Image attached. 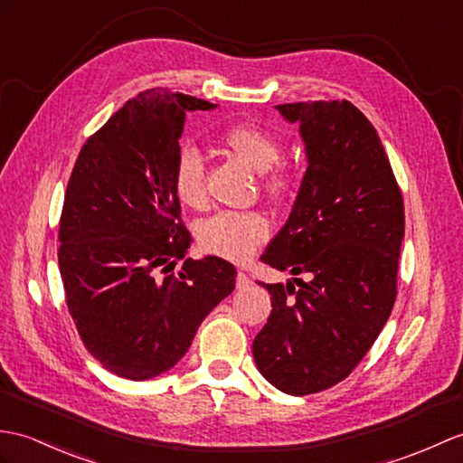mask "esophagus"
<instances>
[{"label":"esophagus","mask_w":463,"mask_h":463,"mask_svg":"<svg viewBox=\"0 0 463 463\" xmlns=\"http://www.w3.org/2000/svg\"><path fill=\"white\" fill-rule=\"evenodd\" d=\"M250 284H252V280H250V278L246 276L244 272H239V274H236V288H239V289H244V288H249Z\"/></svg>","instance_id":"esophagus-1"}]
</instances>
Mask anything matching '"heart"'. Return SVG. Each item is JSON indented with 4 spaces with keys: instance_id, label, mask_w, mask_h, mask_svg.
Listing matches in <instances>:
<instances>
[{
    "instance_id": "1",
    "label": "heart",
    "mask_w": 463,
    "mask_h": 463,
    "mask_svg": "<svg viewBox=\"0 0 463 463\" xmlns=\"http://www.w3.org/2000/svg\"><path fill=\"white\" fill-rule=\"evenodd\" d=\"M221 144L231 154L262 174V189L272 199H284L296 185V174L280 164L282 146L278 137L252 124H236L221 136ZM171 187L181 205L201 209L207 203L205 164L197 147H183L171 171ZM270 234V222L262 213L222 211L199 224L197 239L203 250L244 262Z\"/></svg>"
}]
</instances>
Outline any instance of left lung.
<instances>
[{"instance_id":"obj_1","label":"left lung","mask_w":463,"mask_h":463,"mask_svg":"<svg viewBox=\"0 0 463 463\" xmlns=\"http://www.w3.org/2000/svg\"><path fill=\"white\" fill-rule=\"evenodd\" d=\"M276 110L299 126L307 169L292 213L262 254L294 278L262 284L272 311L252 354L278 391L304 396L345 379L389 319L404 205L377 130L351 102ZM302 273L306 283L297 278Z\"/></svg>"}]
</instances>
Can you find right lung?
<instances>
[{
    "label": "right lung",
    "instance_id": "1",
    "mask_svg": "<svg viewBox=\"0 0 463 463\" xmlns=\"http://www.w3.org/2000/svg\"><path fill=\"white\" fill-rule=\"evenodd\" d=\"M214 109L164 89L139 92L86 139L69 179L59 227L67 306L84 347L122 379L174 369L234 289L231 262L187 258L193 239L171 187L187 112Z\"/></svg>",
    "mask_w": 463,
    "mask_h": 463
}]
</instances>
